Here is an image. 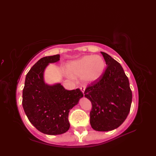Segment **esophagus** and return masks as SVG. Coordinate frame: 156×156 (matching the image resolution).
I'll return each mask as SVG.
<instances>
[{"instance_id":"1","label":"esophagus","mask_w":156,"mask_h":156,"mask_svg":"<svg viewBox=\"0 0 156 156\" xmlns=\"http://www.w3.org/2000/svg\"><path fill=\"white\" fill-rule=\"evenodd\" d=\"M80 90H81V92H82L83 93H84L85 90V85H81V86L80 87Z\"/></svg>"}]
</instances>
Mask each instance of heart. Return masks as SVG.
I'll list each match as a JSON object with an SVG mask.
<instances>
[{"label":"heart","instance_id":"heart-1","mask_svg":"<svg viewBox=\"0 0 156 156\" xmlns=\"http://www.w3.org/2000/svg\"><path fill=\"white\" fill-rule=\"evenodd\" d=\"M105 67L104 59L100 55H86L68 64V73L73 76H82L83 79L92 82L99 78Z\"/></svg>","mask_w":156,"mask_h":156}]
</instances>
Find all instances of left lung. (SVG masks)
<instances>
[{"instance_id":"left-lung-1","label":"left lung","mask_w":156,"mask_h":156,"mask_svg":"<svg viewBox=\"0 0 156 156\" xmlns=\"http://www.w3.org/2000/svg\"><path fill=\"white\" fill-rule=\"evenodd\" d=\"M101 54L107 67L84 94L92 105L90 112L92 128L106 132L117 128L125 121L130 111L132 92L121 64L108 54Z\"/></svg>"}]
</instances>
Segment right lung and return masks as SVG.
<instances>
[{
	"label": "right lung",
	"instance_id": "right-lung-1",
	"mask_svg": "<svg viewBox=\"0 0 156 156\" xmlns=\"http://www.w3.org/2000/svg\"><path fill=\"white\" fill-rule=\"evenodd\" d=\"M60 55L38 60L27 73L23 90V109L30 122L47 135L66 132L70 125L69 112L83 94L79 88L67 90L61 84L50 86L44 81V71L48 63L58 61Z\"/></svg>",
	"mask_w": 156,
	"mask_h": 156
}]
</instances>
